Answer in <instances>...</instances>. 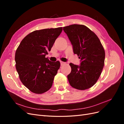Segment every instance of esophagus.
<instances>
[{
    "instance_id": "obj_1",
    "label": "esophagus",
    "mask_w": 124,
    "mask_h": 124,
    "mask_svg": "<svg viewBox=\"0 0 124 124\" xmlns=\"http://www.w3.org/2000/svg\"><path fill=\"white\" fill-rule=\"evenodd\" d=\"M65 64H66V62H61V66H63V65H65Z\"/></svg>"
}]
</instances>
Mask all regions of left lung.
Returning <instances> with one entry per match:
<instances>
[{
	"label": "left lung",
	"mask_w": 124,
	"mask_h": 124,
	"mask_svg": "<svg viewBox=\"0 0 124 124\" xmlns=\"http://www.w3.org/2000/svg\"><path fill=\"white\" fill-rule=\"evenodd\" d=\"M72 45L73 53L81 59L80 66L70 63V73L67 78L70 85L85 90L95 85L104 65L105 51L99 39L83 25L73 24L63 27Z\"/></svg>",
	"instance_id": "1"
}]
</instances>
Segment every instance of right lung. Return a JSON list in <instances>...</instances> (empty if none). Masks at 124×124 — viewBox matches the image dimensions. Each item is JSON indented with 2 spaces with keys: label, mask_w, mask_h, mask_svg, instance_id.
Wrapping results in <instances>:
<instances>
[{
  "label": "right lung",
  "mask_w": 124,
  "mask_h": 124,
  "mask_svg": "<svg viewBox=\"0 0 124 124\" xmlns=\"http://www.w3.org/2000/svg\"><path fill=\"white\" fill-rule=\"evenodd\" d=\"M62 27L33 31L22 40L15 55L16 67L22 83L31 92L41 94L49 90L60 68L59 61H50V51Z\"/></svg>",
  "instance_id": "1"
}]
</instances>
